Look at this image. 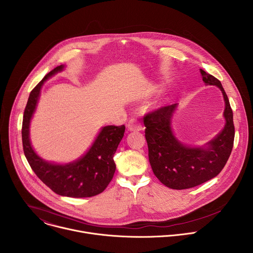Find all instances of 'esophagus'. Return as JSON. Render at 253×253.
Wrapping results in <instances>:
<instances>
[{
    "instance_id": "esophagus-1",
    "label": "esophagus",
    "mask_w": 253,
    "mask_h": 253,
    "mask_svg": "<svg viewBox=\"0 0 253 253\" xmlns=\"http://www.w3.org/2000/svg\"><path fill=\"white\" fill-rule=\"evenodd\" d=\"M127 127L130 131H140L143 129L142 124L137 119H130L127 124Z\"/></svg>"
}]
</instances>
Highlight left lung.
Returning a JSON list of instances; mask_svg holds the SVG:
<instances>
[{
    "label": "left lung",
    "mask_w": 253,
    "mask_h": 253,
    "mask_svg": "<svg viewBox=\"0 0 253 253\" xmlns=\"http://www.w3.org/2000/svg\"><path fill=\"white\" fill-rule=\"evenodd\" d=\"M200 72L205 85L219 87L225 101V127L216 138L207 143L206 147H187L175 138L170 123L177 104L162 106L148 112L143 119L153 173L161 183L171 189L195 187L217 176L233 148L235 131L228 97L217 78L203 70Z\"/></svg>",
    "instance_id": "8db88e82"
}]
</instances>
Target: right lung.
<instances>
[{
  "label": "right lung",
  "mask_w": 253,
  "mask_h": 253,
  "mask_svg": "<svg viewBox=\"0 0 253 253\" xmlns=\"http://www.w3.org/2000/svg\"><path fill=\"white\" fill-rule=\"evenodd\" d=\"M63 68L64 66L60 65L49 72L30 93L22 125L24 154L35 174L55 193L68 197H92L103 192L114 176L116 165L113 157L124 136V125L104 127L90 150L81 159L66 165L44 161L34 152L30 143V120L36 109L41 87L48 78Z\"/></svg>",
  "instance_id": "obj_1"
}]
</instances>
